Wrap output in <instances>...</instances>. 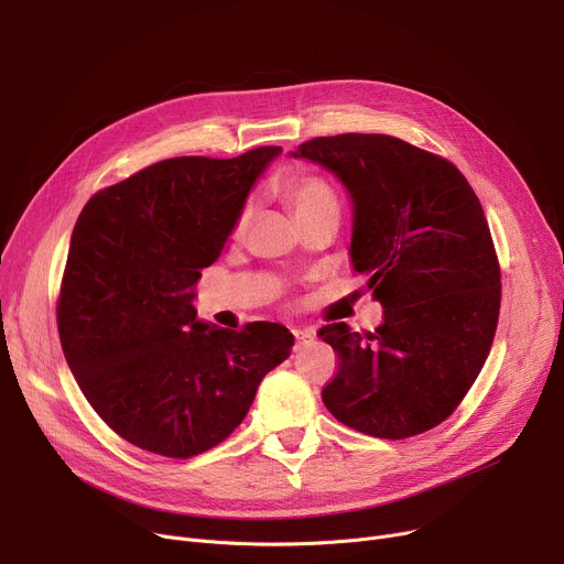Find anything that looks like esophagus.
Here are the masks:
<instances>
[{"label": "esophagus", "mask_w": 564, "mask_h": 564, "mask_svg": "<svg viewBox=\"0 0 564 564\" xmlns=\"http://www.w3.org/2000/svg\"><path fill=\"white\" fill-rule=\"evenodd\" d=\"M315 340V332L313 329H294V349H304Z\"/></svg>", "instance_id": "1"}]
</instances>
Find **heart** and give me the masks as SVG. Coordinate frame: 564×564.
<instances>
[{
    "instance_id": "heart-1",
    "label": "heart",
    "mask_w": 564,
    "mask_h": 564,
    "mask_svg": "<svg viewBox=\"0 0 564 564\" xmlns=\"http://www.w3.org/2000/svg\"><path fill=\"white\" fill-rule=\"evenodd\" d=\"M274 192L285 200L292 210L294 219H306L319 213H336L338 215V198L334 189L311 173H288L281 175L274 183ZM251 221V207L247 205L242 215L235 221V237H240Z\"/></svg>"
}]
</instances>
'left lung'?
Returning <instances> with one entry per match:
<instances>
[{"label":"left lung","instance_id":"8db88e82","mask_svg":"<svg viewBox=\"0 0 564 564\" xmlns=\"http://www.w3.org/2000/svg\"><path fill=\"white\" fill-rule=\"evenodd\" d=\"M290 155L345 187L354 272L383 308L375 334L345 322L317 332L338 354L324 406L379 438L436 427L480 375L498 322L500 272L476 192L448 160L389 134L317 137Z\"/></svg>","mask_w":564,"mask_h":564}]
</instances>
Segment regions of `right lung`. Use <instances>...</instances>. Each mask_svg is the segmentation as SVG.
Masks as SVG:
<instances>
[{
    "label": "right lung",
    "mask_w": 564,
    "mask_h": 564,
    "mask_svg": "<svg viewBox=\"0 0 564 564\" xmlns=\"http://www.w3.org/2000/svg\"><path fill=\"white\" fill-rule=\"evenodd\" d=\"M173 158L91 196L73 228L56 306L84 398L137 448L194 457L247 416L262 377L290 357L276 322L242 332L196 317L194 285L276 158Z\"/></svg>",
    "instance_id": "1"
}]
</instances>
